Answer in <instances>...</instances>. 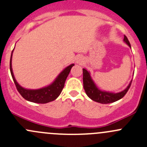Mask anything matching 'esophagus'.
Masks as SVG:
<instances>
[{
    "instance_id": "esophagus-1",
    "label": "esophagus",
    "mask_w": 147,
    "mask_h": 147,
    "mask_svg": "<svg viewBox=\"0 0 147 147\" xmlns=\"http://www.w3.org/2000/svg\"><path fill=\"white\" fill-rule=\"evenodd\" d=\"M78 63H80V62H81V61H80V60H78Z\"/></svg>"
}]
</instances>
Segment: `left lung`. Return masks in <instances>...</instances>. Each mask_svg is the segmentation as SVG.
I'll list each match as a JSON object with an SVG mask.
<instances>
[{"label": "left lung", "instance_id": "8db88e82", "mask_svg": "<svg viewBox=\"0 0 147 147\" xmlns=\"http://www.w3.org/2000/svg\"><path fill=\"white\" fill-rule=\"evenodd\" d=\"M123 40L131 47L130 43H129V40L126 36H124ZM131 81L129 84V86L126 87V89L119 93H111L103 91L97 88L93 80L91 79L88 71L86 70L85 69H83V82H84V88L86 91V94L93 101L101 103V104H110V103L115 102V101L123 98L126 95L127 91H129L131 84Z\"/></svg>", "mask_w": 147, "mask_h": 147}]
</instances>
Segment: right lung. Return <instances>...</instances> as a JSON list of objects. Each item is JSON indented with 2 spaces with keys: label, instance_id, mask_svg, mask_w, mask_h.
<instances>
[{
  "label": "right lung",
  "instance_id": "add662e5",
  "mask_svg": "<svg viewBox=\"0 0 147 147\" xmlns=\"http://www.w3.org/2000/svg\"><path fill=\"white\" fill-rule=\"evenodd\" d=\"M11 59H12V53H11V61H10V71H11V76H12L13 80L16 86L17 90L25 99L33 103H38V104L49 103L56 99L60 95L63 87H64L66 78L70 73L71 68L74 66V64H71L66 67L61 73L59 74L54 82L49 86L37 90H29L21 87L16 81L13 74L12 67H11Z\"/></svg>",
  "mask_w": 147,
  "mask_h": 147
}]
</instances>
